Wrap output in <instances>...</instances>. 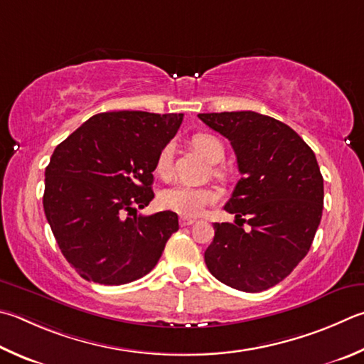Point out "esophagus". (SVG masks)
<instances>
[{
	"label": "esophagus",
	"instance_id": "1",
	"mask_svg": "<svg viewBox=\"0 0 364 364\" xmlns=\"http://www.w3.org/2000/svg\"><path fill=\"white\" fill-rule=\"evenodd\" d=\"M196 223V220H191V218H181L180 220V224L183 228H186V226H193V224Z\"/></svg>",
	"mask_w": 364,
	"mask_h": 364
}]
</instances>
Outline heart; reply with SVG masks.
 Returning a JSON list of instances; mask_svg holds the SVG:
<instances>
[{
	"label": "heart",
	"instance_id": "b5f03b06",
	"mask_svg": "<svg viewBox=\"0 0 364 364\" xmlns=\"http://www.w3.org/2000/svg\"><path fill=\"white\" fill-rule=\"evenodd\" d=\"M193 146L210 162H220L224 157V146L216 136L208 134H197L193 138ZM171 154L173 148L171 144H165L161 149L159 156L156 161L157 173L167 175L171 164ZM218 200V194L210 188H194L189 184H173V186L165 188L159 194V203L165 210L175 211V213L196 218L208 207Z\"/></svg>",
	"mask_w": 364,
	"mask_h": 364
}]
</instances>
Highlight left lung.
Segmentation results:
<instances>
[{"instance_id":"8db88e82","label":"left lung","mask_w":364,"mask_h":364,"mask_svg":"<svg viewBox=\"0 0 364 364\" xmlns=\"http://www.w3.org/2000/svg\"><path fill=\"white\" fill-rule=\"evenodd\" d=\"M199 119L230 141L242 175L224 205L235 224H213L205 264L224 285L264 291L287 279L314 242L325 196L316 157L291 127L270 116L230 111Z\"/></svg>"}]
</instances>
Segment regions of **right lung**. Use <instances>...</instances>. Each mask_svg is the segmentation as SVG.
<instances>
[{"label":"right lung","instance_id":"obj_1","mask_svg":"<svg viewBox=\"0 0 364 364\" xmlns=\"http://www.w3.org/2000/svg\"><path fill=\"white\" fill-rule=\"evenodd\" d=\"M183 114L111 111L92 116L46 167L44 213L58 248L89 282L124 285L154 269L178 230L173 211L143 216L153 171Z\"/></svg>","mask_w":364,"mask_h":364}]
</instances>
